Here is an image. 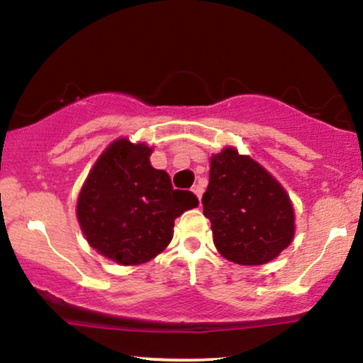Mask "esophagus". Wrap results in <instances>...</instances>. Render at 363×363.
<instances>
[{
	"label": "esophagus",
	"instance_id": "esophagus-1",
	"mask_svg": "<svg viewBox=\"0 0 363 363\" xmlns=\"http://www.w3.org/2000/svg\"><path fill=\"white\" fill-rule=\"evenodd\" d=\"M193 193H194L196 196H198V199H199V201H201V196H203V187L199 186V184H196V186L193 187Z\"/></svg>",
	"mask_w": 363,
	"mask_h": 363
}]
</instances>
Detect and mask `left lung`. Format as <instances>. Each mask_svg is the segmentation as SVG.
Listing matches in <instances>:
<instances>
[{"mask_svg": "<svg viewBox=\"0 0 363 363\" xmlns=\"http://www.w3.org/2000/svg\"><path fill=\"white\" fill-rule=\"evenodd\" d=\"M201 203L216 249L237 264H264L294 239V208L285 189L234 148L211 157Z\"/></svg>", "mask_w": 363, "mask_h": 363, "instance_id": "obj_1", "label": "left lung"}]
</instances>
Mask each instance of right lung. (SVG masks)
<instances>
[{"label": "right lung", "instance_id": "add662e5", "mask_svg": "<svg viewBox=\"0 0 363 363\" xmlns=\"http://www.w3.org/2000/svg\"><path fill=\"white\" fill-rule=\"evenodd\" d=\"M152 148L118 140L102 153L78 198L86 240L119 264H141L172 240L174 220L198 206L191 191L174 189L169 174L150 164Z\"/></svg>", "mask_w": 363, "mask_h": 363}]
</instances>
